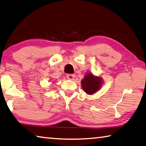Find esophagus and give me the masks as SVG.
Segmentation results:
<instances>
[{
	"label": "esophagus",
	"mask_w": 146,
	"mask_h": 146,
	"mask_svg": "<svg viewBox=\"0 0 146 146\" xmlns=\"http://www.w3.org/2000/svg\"><path fill=\"white\" fill-rule=\"evenodd\" d=\"M74 77H75V76H74L73 74H68L67 75V78L69 79V80H73Z\"/></svg>",
	"instance_id": "34e87169"
}]
</instances>
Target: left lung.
<instances>
[{"label": "left lung", "instance_id": "1", "mask_svg": "<svg viewBox=\"0 0 146 146\" xmlns=\"http://www.w3.org/2000/svg\"><path fill=\"white\" fill-rule=\"evenodd\" d=\"M103 83L101 76H95L92 73H87L81 80L82 89L87 94L92 95L98 91Z\"/></svg>", "mask_w": 146, "mask_h": 146}]
</instances>
